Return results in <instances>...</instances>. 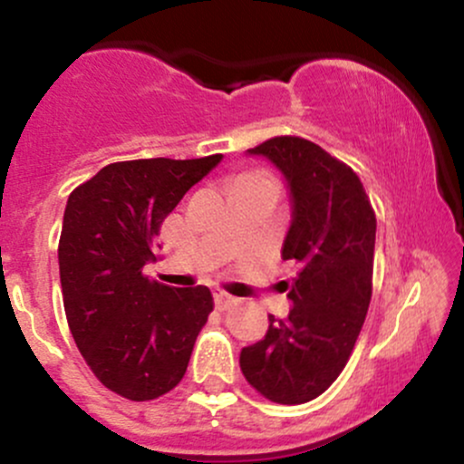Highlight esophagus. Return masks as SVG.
Listing matches in <instances>:
<instances>
[{
	"label": "esophagus",
	"mask_w": 464,
	"mask_h": 464,
	"mask_svg": "<svg viewBox=\"0 0 464 464\" xmlns=\"http://www.w3.org/2000/svg\"><path fill=\"white\" fill-rule=\"evenodd\" d=\"M214 303H216V307L220 312H225V310H228V307L233 305V303H236V299H233L231 295H227V292H222V290H216L214 292Z\"/></svg>",
	"instance_id": "obj_1"
}]
</instances>
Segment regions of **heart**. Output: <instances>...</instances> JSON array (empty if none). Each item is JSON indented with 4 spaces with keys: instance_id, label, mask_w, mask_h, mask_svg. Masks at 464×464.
<instances>
[{
    "instance_id": "b5f03b06",
    "label": "heart",
    "mask_w": 464,
    "mask_h": 464,
    "mask_svg": "<svg viewBox=\"0 0 464 464\" xmlns=\"http://www.w3.org/2000/svg\"><path fill=\"white\" fill-rule=\"evenodd\" d=\"M259 179H268V177H264V174L259 172H244L236 179V183H244V180H259Z\"/></svg>"
}]
</instances>
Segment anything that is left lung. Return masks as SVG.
Segmentation results:
<instances>
[{
    "label": "left lung",
    "mask_w": 464,
    "mask_h": 464,
    "mask_svg": "<svg viewBox=\"0 0 464 464\" xmlns=\"http://www.w3.org/2000/svg\"><path fill=\"white\" fill-rule=\"evenodd\" d=\"M284 174L292 225L281 257L296 264L287 318L268 316L264 340L239 369L266 399L296 406L323 395L349 362L372 292L375 211L358 174L303 137H273L246 150Z\"/></svg>",
    "instance_id": "8db88e82"
}]
</instances>
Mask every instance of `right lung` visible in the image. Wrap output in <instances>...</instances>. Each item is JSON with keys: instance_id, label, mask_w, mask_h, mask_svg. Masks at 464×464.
Instances as JSON below:
<instances>
[{"instance_id": "right-lung-1", "label": "right lung", "mask_w": 464, "mask_h": 464, "mask_svg": "<svg viewBox=\"0 0 464 464\" xmlns=\"http://www.w3.org/2000/svg\"><path fill=\"white\" fill-rule=\"evenodd\" d=\"M222 154L111 163L69 194L58 266L80 353L109 391L150 401L172 391L214 310L209 287L143 275L163 220Z\"/></svg>"}]
</instances>
